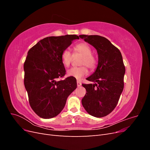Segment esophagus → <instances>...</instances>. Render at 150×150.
Returning a JSON list of instances; mask_svg holds the SVG:
<instances>
[{"mask_svg":"<svg viewBox=\"0 0 150 150\" xmlns=\"http://www.w3.org/2000/svg\"><path fill=\"white\" fill-rule=\"evenodd\" d=\"M77 85H78V87H79V86H81V82H79V81H77Z\"/></svg>","mask_w":150,"mask_h":150,"instance_id":"obj_1","label":"esophagus"}]
</instances>
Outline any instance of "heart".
<instances>
[{"label": "heart", "mask_w": 150, "mask_h": 150, "mask_svg": "<svg viewBox=\"0 0 150 150\" xmlns=\"http://www.w3.org/2000/svg\"><path fill=\"white\" fill-rule=\"evenodd\" d=\"M73 55L68 51L65 49L61 54V61L64 67H69L73 61L74 56L77 55H81L79 61V67H74L67 71V75L77 79H81L88 73V69L93 70L96 67L97 60L96 57L92 54L93 50L89 44L86 42H80L77 44L73 48Z\"/></svg>", "instance_id": "b5f03b06"}]
</instances>
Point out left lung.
Instances as JSON below:
<instances>
[{
	"mask_svg": "<svg viewBox=\"0 0 150 150\" xmlns=\"http://www.w3.org/2000/svg\"><path fill=\"white\" fill-rule=\"evenodd\" d=\"M79 37L94 46L98 54V64L87 80L95 84H83L87 93L82 104L89 115L106 116L116 108L124 88L125 66L120 50L106 38L97 35Z\"/></svg>",
	"mask_w": 150,
	"mask_h": 150,
	"instance_id": "8db88e82",
	"label": "left lung"
}]
</instances>
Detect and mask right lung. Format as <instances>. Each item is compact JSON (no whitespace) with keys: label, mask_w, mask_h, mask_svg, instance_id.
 <instances>
[{"label":"right lung","mask_w":150,"mask_h":150,"mask_svg":"<svg viewBox=\"0 0 150 150\" xmlns=\"http://www.w3.org/2000/svg\"><path fill=\"white\" fill-rule=\"evenodd\" d=\"M76 35L51 36L31 47L24 64L25 88L29 104L39 117L52 118L64 108L67 97L77 88L76 80L67 77L61 61L62 51L69 47Z\"/></svg>","instance_id":"right-lung-1"}]
</instances>
